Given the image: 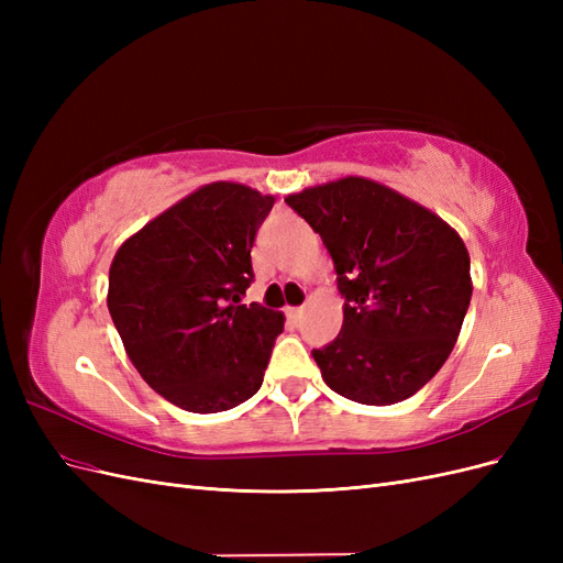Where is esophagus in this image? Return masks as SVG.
I'll return each mask as SVG.
<instances>
[{
	"mask_svg": "<svg viewBox=\"0 0 563 563\" xmlns=\"http://www.w3.org/2000/svg\"><path fill=\"white\" fill-rule=\"evenodd\" d=\"M286 317L291 319L294 323H298L302 319V308H286Z\"/></svg>",
	"mask_w": 563,
	"mask_h": 563,
	"instance_id": "1",
	"label": "esophagus"
}]
</instances>
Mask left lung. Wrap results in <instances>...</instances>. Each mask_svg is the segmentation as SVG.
Segmentation results:
<instances>
[{
    "mask_svg": "<svg viewBox=\"0 0 563 563\" xmlns=\"http://www.w3.org/2000/svg\"><path fill=\"white\" fill-rule=\"evenodd\" d=\"M327 244L343 329L312 350L340 397L389 406L413 397L444 366L472 298L470 253L430 209L362 176L288 195Z\"/></svg>",
    "mask_w": 563,
    "mask_h": 563,
    "instance_id": "1",
    "label": "left lung"
}]
</instances>
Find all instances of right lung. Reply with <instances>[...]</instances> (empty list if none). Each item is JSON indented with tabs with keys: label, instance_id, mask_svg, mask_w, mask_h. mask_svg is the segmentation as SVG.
Here are the masks:
<instances>
[{
	"label": "right lung",
	"instance_id": "obj_1",
	"mask_svg": "<svg viewBox=\"0 0 563 563\" xmlns=\"http://www.w3.org/2000/svg\"><path fill=\"white\" fill-rule=\"evenodd\" d=\"M275 197L218 180L117 249L108 310L131 364L166 401L218 413L251 399L284 314L242 298L251 249Z\"/></svg>",
	"mask_w": 563,
	"mask_h": 563
}]
</instances>
